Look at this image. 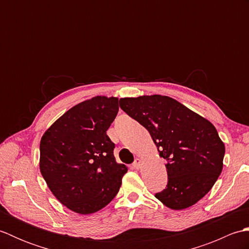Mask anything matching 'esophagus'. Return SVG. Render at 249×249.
Masks as SVG:
<instances>
[{
  "label": "esophagus",
  "mask_w": 249,
  "mask_h": 249,
  "mask_svg": "<svg viewBox=\"0 0 249 249\" xmlns=\"http://www.w3.org/2000/svg\"><path fill=\"white\" fill-rule=\"evenodd\" d=\"M141 166V160H139V158H136L135 161L133 162V167L135 169H139Z\"/></svg>",
  "instance_id": "obj_1"
}]
</instances>
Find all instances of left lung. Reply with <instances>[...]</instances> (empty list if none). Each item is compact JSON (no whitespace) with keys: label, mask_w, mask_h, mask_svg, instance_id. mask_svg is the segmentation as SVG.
<instances>
[{"label":"left lung","mask_w":249,"mask_h":249,"mask_svg":"<svg viewBox=\"0 0 249 249\" xmlns=\"http://www.w3.org/2000/svg\"><path fill=\"white\" fill-rule=\"evenodd\" d=\"M120 107L147 129L167 160V186L155 197L172 210L203 198L223 170L225 145L214 125L161 95L121 98Z\"/></svg>","instance_id":"left-lung-1"}]
</instances>
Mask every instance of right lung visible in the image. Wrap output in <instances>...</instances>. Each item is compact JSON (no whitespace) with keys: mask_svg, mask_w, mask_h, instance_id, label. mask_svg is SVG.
I'll list each match as a JSON object with an SVG mask.
<instances>
[{"mask_svg":"<svg viewBox=\"0 0 249 249\" xmlns=\"http://www.w3.org/2000/svg\"><path fill=\"white\" fill-rule=\"evenodd\" d=\"M116 97L96 96L76 105L41 137L39 168L55 198L79 214L105 208L127 167L118 163L107 130L119 111Z\"/></svg>","mask_w":249,"mask_h":249,"instance_id":"add662e5","label":"right lung"}]
</instances>
